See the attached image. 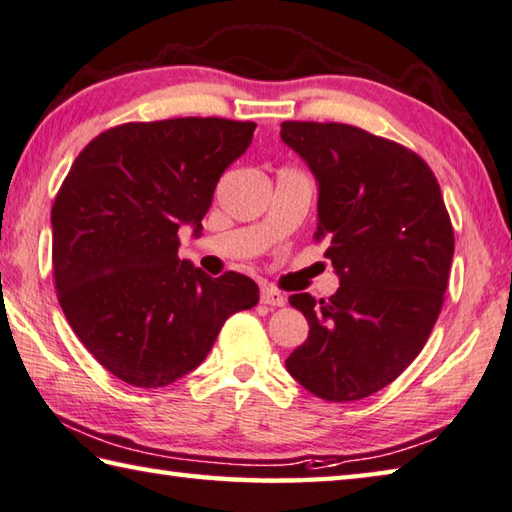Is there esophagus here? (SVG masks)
<instances>
[{"instance_id":"obj_1","label":"esophagus","mask_w":512,"mask_h":512,"mask_svg":"<svg viewBox=\"0 0 512 512\" xmlns=\"http://www.w3.org/2000/svg\"><path fill=\"white\" fill-rule=\"evenodd\" d=\"M261 303H265V306H272V308H281L285 306V297L274 288H263L261 290Z\"/></svg>"}]
</instances>
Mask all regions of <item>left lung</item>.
Instances as JSON below:
<instances>
[{"label": "left lung", "mask_w": 512, "mask_h": 512, "mask_svg": "<svg viewBox=\"0 0 512 512\" xmlns=\"http://www.w3.org/2000/svg\"><path fill=\"white\" fill-rule=\"evenodd\" d=\"M281 139L319 184L315 238L339 274L328 301L290 303L308 339L285 360L301 387L353 402L391 384L423 351L443 308L454 229L441 186L414 150L346 123L285 121Z\"/></svg>", "instance_id": "1"}]
</instances>
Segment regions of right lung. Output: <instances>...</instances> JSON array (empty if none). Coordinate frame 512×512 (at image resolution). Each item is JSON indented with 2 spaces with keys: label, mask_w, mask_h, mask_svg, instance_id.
<instances>
[{
  "label": "right lung",
  "mask_w": 512,
  "mask_h": 512,
  "mask_svg": "<svg viewBox=\"0 0 512 512\" xmlns=\"http://www.w3.org/2000/svg\"><path fill=\"white\" fill-rule=\"evenodd\" d=\"M256 123L186 116L98 134L69 168L51 209L60 308L96 362L157 389L204 362L233 312L258 303L238 272L211 279L179 261L182 224L202 231L220 175Z\"/></svg>",
  "instance_id": "add662e5"
}]
</instances>
